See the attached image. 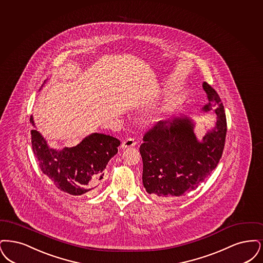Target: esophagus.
I'll list each match as a JSON object with an SVG mask.
<instances>
[{
    "label": "esophagus",
    "mask_w": 263,
    "mask_h": 263,
    "mask_svg": "<svg viewBox=\"0 0 263 263\" xmlns=\"http://www.w3.org/2000/svg\"><path fill=\"white\" fill-rule=\"evenodd\" d=\"M136 145H137V142H136L135 138H133V137L126 138V140L122 143V147H123V148L133 147V146H136Z\"/></svg>",
    "instance_id": "obj_1"
}]
</instances>
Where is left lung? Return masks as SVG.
Wrapping results in <instances>:
<instances>
[{"label":"left lung","instance_id":"left-lung-1","mask_svg":"<svg viewBox=\"0 0 263 263\" xmlns=\"http://www.w3.org/2000/svg\"><path fill=\"white\" fill-rule=\"evenodd\" d=\"M202 87L214 110L216 125L198 141L194 124L186 116L159 121L143 137L139 151L143 162L142 183L149 194L181 196L198 187L217 167L227 133L224 106L217 92L207 82Z\"/></svg>","mask_w":263,"mask_h":263}]
</instances>
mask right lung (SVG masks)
<instances>
[{"label":"right lung","mask_w":263,"mask_h":263,"mask_svg":"<svg viewBox=\"0 0 263 263\" xmlns=\"http://www.w3.org/2000/svg\"><path fill=\"white\" fill-rule=\"evenodd\" d=\"M30 121L34 126L32 116ZM31 144L41 171L60 191L71 195H91L100 184L104 169L117 154L121 141L94 133L77 146L57 150L48 145L38 130L31 129Z\"/></svg>","instance_id":"obj_1"}]
</instances>
